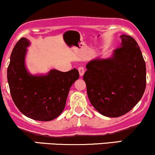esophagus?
Masks as SVG:
<instances>
[{"label":"esophagus","instance_id":"obj_1","mask_svg":"<svg viewBox=\"0 0 155 155\" xmlns=\"http://www.w3.org/2000/svg\"><path fill=\"white\" fill-rule=\"evenodd\" d=\"M78 70H79V75L80 76H83L85 72V70H84V67H79V68H78Z\"/></svg>","mask_w":155,"mask_h":155}]
</instances>
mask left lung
Here are the masks:
<instances>
[{
    "label": "left lung",
    "instance_id": "8db88e82",
    "mask_svg": "<svg viewBox=\"0 0 155 155\" xmlns=\"http://www.w3.org/2000/svg\"><path fill=\"white\" fill-rule=\"evenodd\" d=\"M120 47L111 57L90 60L83 79L91 104L108 117H119L130 111L146 88V64L133 37L123 34Z\"/></svg>",
    "mask_w": 155,
    "mask_h": 155
}]
</instances>
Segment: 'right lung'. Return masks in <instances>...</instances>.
I'll list each match as a JSON object with an SVG mask.
<instances>
[{"label":"right lung","mask_w":155,"mask_h":155,"mask_svg":"<svg viewBox=\"0 0 155 155\" xmlns=\"http://www.w3.org/2000/svg\"><path fill=\"white\" fill-rule=\"evenodd\" d=\"M30 41L21 38L11 54L7 79L14 103L24 115L38 121L60 116L69 90L79 77L76 68L67 72L51 69L45 75H32L27 70L25 57Z\"/></svg>","instance_id":"obj_1"}]
</instances>
